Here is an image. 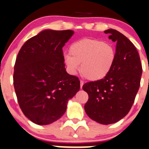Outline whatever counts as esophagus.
I'll list each match as a JSON object with an SVG mask.
<instances>
[{"label": "esophagus", "instance_id": "34e87169", "mask_svg": "<svg viewBox=\"0 0 149 149\" xmlns=\"http://www.w3.org/2000/svg\"><path fill=\"white\" fill-rule=\"evenodd\" d=\"M83 84H84V83H83V81H81V82H80V86H81V89H82V87H83Z\"/></svg>", "mask_w": 149, "mask_h": 149}]
</instances>
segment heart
I'll return each mask as SVG.
<instances>
[{
	"instance_id": "obj_1",
	"label": "heart",
	"mask_w": 149,
	"mask_h": 149,
	"mask_svg": "<svg viewBox=\"0 0 149 149\" xmlns=\"http://www.w3.org/2000/svg\"><path fill=\"white\" fill-rule=\"evenodd\" d=\"M65 62L75 73L81 64V75L91 81H99L108 75L116 60L115 49L110 44L95 39L83 38L73 42Z\"/></svg>"
}]
</instances>
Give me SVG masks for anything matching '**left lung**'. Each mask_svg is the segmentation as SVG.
Listing matches in <instances>:
<instances>
[{"label":"left lung","mask_w":149,"mask_h":149,"mask_svg":"<svg viewBox=\"0 0 149 149\" xmlns=\"http://www.w3.org/2000/svg\"><path fill=\"white\" fill-rule=\"evenodd\" d=\"M116 42V60L107 76L83 86L88 94L85 111L93 120L102 125L120 121L130 112L141 82L142 66L135 46L116 29L104 31Z\"/></svg>","instance_id":"left-lung-1"}]
</instances>
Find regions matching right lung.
<instances>
[{"mask_svg": "<svg viewBox=\"0 0 149 149\" xmlns=\"http://www.w3.org/2000/svg\"><path fill=\"white\" fill-rule=\"evenodd\" d=\"M72 30L46 29L21 47L14 66L13 85L21 110L39 125L55 122L80 89V81L66 73L63 48Z\"/></svg>", "mask_w": 149, "mask_h": 149, "instance_id": "obj_1", "label": "right lung"}]
</instances>
